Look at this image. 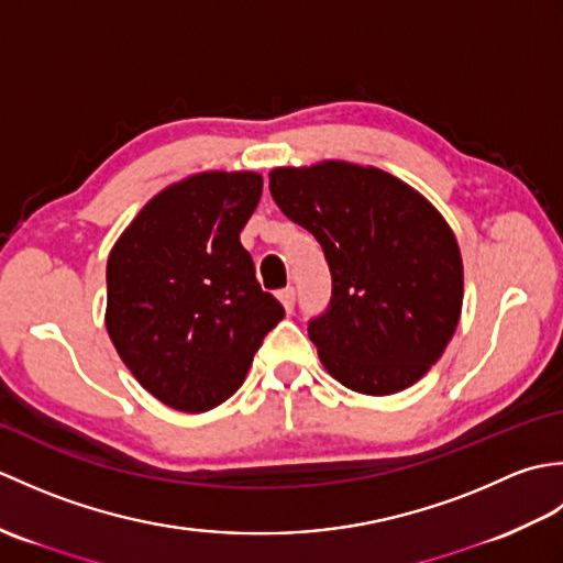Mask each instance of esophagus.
<instances>
[{
    "label": "esophagus",
    "instance_id": "34e87169",
    "mask_svg": "<svg viewBox=\"0 0 563 563\" xmlns=\"http://www.w3.org/2000/svg\"><path fill=\"white\" fill-rule=\"evenodd\" d=\"M278 300L283 302V307H285V312H292L295 309V290L292 288H285V290H280L278 292Z\"/></svg>",
    "mask_w": 563,
    "mask_h": 563
}]
</instances>
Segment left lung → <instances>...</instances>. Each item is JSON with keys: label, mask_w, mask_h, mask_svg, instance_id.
Returning <instances> with one entry per match:
<instances>
[{"label": "left lung", "mask_w": 563, "mask_h": 563, "mask_svg": "<svg viewBox=\"0 0 563 563\" xmlns=\"http://www.w3.org/2000/svg\"><path fill=\"white\" fill-rule=\"evenodd\" d=\"M271 196L324 249L331 302L307 333L329 375L373 397L411 387L462 312V256L448 222L399 178L345 162L273 169Z\"/></svg>", "instance_id": "1"}]
</instances>
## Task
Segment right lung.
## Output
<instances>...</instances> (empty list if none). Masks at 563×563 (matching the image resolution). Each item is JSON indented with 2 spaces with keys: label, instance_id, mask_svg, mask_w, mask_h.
Instances as JSON below:
<instances>
[{
  "label": "right lung",
  "instance_id": "add662e5",
  "mask_svg": "<svg viewBox=\"0 0 563 563\" xmlns=\"http://www.w3.org/2000/svg\"><path fill=\"white\" fill-rule=\"evenodd\" d=\"M261 188L254 172L190 176L154 196L109 256V336L140 385L176 411L230 399L285 317L239 242Z\"/></svg>",
  "mask_w": 563,
  "mask_h": 563
}]
</instances>
